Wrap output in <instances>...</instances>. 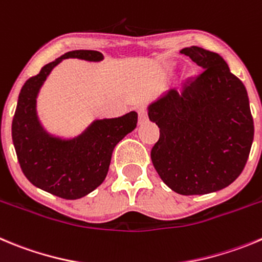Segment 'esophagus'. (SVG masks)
I'll return each mask as SVG.
<instances>
[{
	"label": "esophagus",
	"instance_id": "esophagus-1",
	"mask_svg": "<svg viewBox=\"0 0 262 262\" xmlns=\"http://www.w3.org/2000/svg\"><path fill=\"white\" fill-rule=\"evenodd\" d=\"M147 119H148L147 107L145 106L139 107V122H140V123H144V122H147Z\"/></svg>",
	"mask_w": 262,
	"mask_h": 262
}]
</instances>
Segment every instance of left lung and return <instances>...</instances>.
I'll list each match as a JSON object with an SVG mask.
<instances>
[{
	"instance_id": "left-lung-1",
	"label": "left lung",
	"mask_w": 262,
	"mask_h": 262,
	"mask_svg": "<svg viewBox=\"0 0 262 262\" xmlns=\"http://www.w3.org/2000/svg\"><path fill=\"white\" fill-rule=\"evenodd\" d=\"M181 53L204 71L181 93L170 90L149 104V119L160 127L150 158L172 191L205 195L242 174L253 141V118L244 84L220 54L199 47Z\"/></svg>"
}]
</instances>
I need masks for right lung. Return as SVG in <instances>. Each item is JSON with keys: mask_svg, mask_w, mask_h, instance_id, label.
<instances>
[{"mask_svg": "<svg viewBox=\"0 0 262 262\" xmlns=\"http://www.w3.org/2000/svg\"><path fill=\"white\" fill-rule=\"evenodd\" d=\"M67 58L100 62L104 56L97 50H71L28 79L19 93L11 135L26 178L52 195L76 200L105 181L113 150L135 129L138 113L95 119L83 133L70 139L48 133L38 119L37 96L53 69Z\"/></svg>", "mask_w": 262, "mask_h": 262, "instance_id": "right-lung-1", "label": "right lung"}]
</instances>
